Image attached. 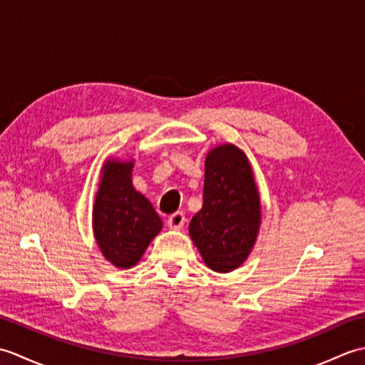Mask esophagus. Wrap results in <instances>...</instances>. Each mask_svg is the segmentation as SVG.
<instances>
[{"label": "esophagus", "instance_id": "obj_1", "mask_svg": "<svg viewBox=\"0 0 365 365\" xmlns=\"http://www.w3.org/2000/svg\"><path fill=\"white\" fill-rule=\"evenodd\" d=\"M185 221H187V218H185V215L182 212H175V213H173L168 218V226L170 229H175V230L177 229H182Z\"/></svg>", "mask_w": 365, "mask_h": 365}]
</instances>
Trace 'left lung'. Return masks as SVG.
Segmentation results:
<instances>
[{"instance_id": "obj_1", "label": "left lung", "mask_w": 365, "mask_h": 365, "mask_svg": "<svg viewBox=\"0 0 365 365\" xmlns=\"http://www.w3.org/2000/svg\"><path fill=\"white\" fill-rule=\"evenodd\" d=\"M260 196L250 160L234 144H221L205 158L204 204L190 222V237L208 268L237 269L259 234Z\"/></svg>"}]
</instances>
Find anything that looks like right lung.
<instances>
[{
  "instance_id": "right-lung-1",
  "label": "right lung",
  "mask_w": 365,
  "mask_h": 365,
  "mask_svg": "<svg viewBox=\"0 0 365 365\" xmlns=\"http://www.w3.org/2000/svg\"><path fill=\"white\" fill-rule=\"evenodd\" d=\"M135 163L106 160L92 210L94 237L108 262L131 268L163 227L152 204L131 182Z\"/></svg>"
}]
</instances>
